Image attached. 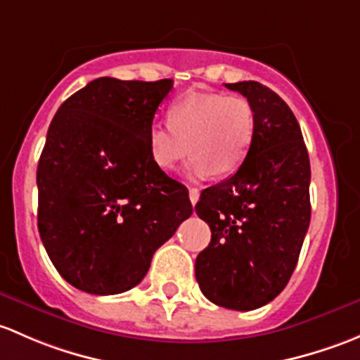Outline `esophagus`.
Instances as JSON below:
<instances>
[{
  "label": "esophagus",
  "mask_w": 360,
  "mask_h": 360,
  "mask_svg": "<svg viewBox=\"0 0 360 360\" xmlns=\"http://www.w3.org/2000/svg\"><path fill=\"white\" fill-rule=\"evenodd\" d=\"M188 198H191L192 205H195V202L199 201V191H198V188H194V187L188 188Z\"/></svg>",
  "instance_id": "1"
}]
</instances>
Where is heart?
Returning a JSON list of instances; mask_svg holds the SVG:
<instances>
[{
    "label": "heart",
    "mask_w": 360,
    "mask_h": 360,
    "mask_svg": "<svg viewBox=\"0 0 360 360\" xmlns=\"http://www.w3.org/2000/svg\"><path fill=\"white\" fill-rule=\"evenodd\" d=\"M168 123L149 128L150 159L169 172L191 150L192 180L236 172L253 146L255 110L240 95L188 94L169 107Z\"/></svg>",
    "instance_id": "obj_1"
}]
</instances>
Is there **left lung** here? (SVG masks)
<instances>
[{
    "mask_svg": "<svg viewBox=\"0 0 360 360\" xmlns=\"http://www.w3.org/2000/svg\"><path fill=\"white\" fill-rule=\"evenodd\" d=\"M255 110L250 154L232 176L202 191L195 213L211 240L195 279L214 305L255 310L286 288L310 224V161L295 114L257 81L225 84Z\"/></svg>",
    "mask_w": 360,
    "mask_h": 360,
    "instance_id": "left-lung-1",
    "label": "left lung"
}]
</instances>
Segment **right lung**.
<instances>
[{
	"label": "right lung",
	"mask_w": 360,
	"mask_h": 360,
	"mask_svg": "<svg viewBox=\"0 0 360 360\" xmlns=\"http://www.w3.org/2000/svg\"><path fill=\"white\" fill-rule=\"evenodd\" d=\"M172 79L98 77L65 100L39 158L38 229L77 290L117 295L192 214L188 191L150 159L149 128Z\"/></svg>",
	"instance_id": "right-lung-1"
}]
</instances>
